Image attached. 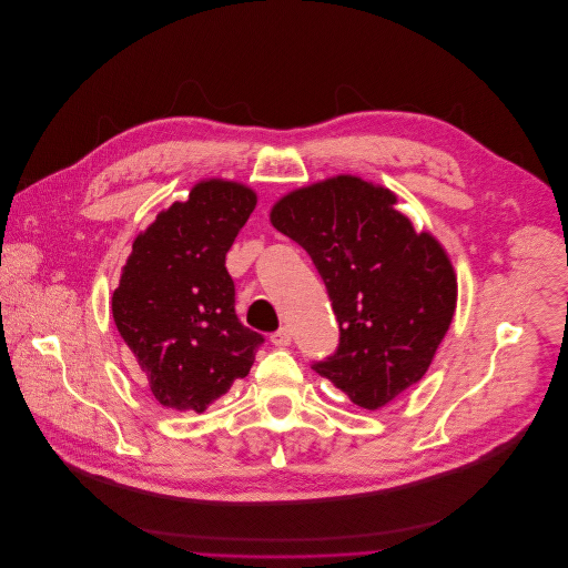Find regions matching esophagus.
Masks as SVG:
<instances>
[{
  "mask_svg": "<svg viewBox=\"0 0 568 568\" xmlns=\"http://www.w3.org/2000/svg\"><path fill=\"white\" fill-rule=\"evenodd\" d=\"M271 343H273L275 347H288V345H291V331H288L286 326L277 328V331L271 335Z\"/></svg>",
  "mask_w": 568,
  "mask_h": 568,
  "instance_id": "1",
  "label": "esophagus"
}]
</instances>
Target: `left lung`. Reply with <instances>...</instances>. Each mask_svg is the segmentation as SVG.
<instances>
[{
    "label": "left lung",
    "mask_w": 568,
    "mask_h": 568,
    "mask_svg": "<svg viewBox=\"0 0 568 568\" xmlns=\"http://www.w3.org/2000/svg\"><path fill=\"white\" fill-rule=\"evenodd\" d=\"M398 196L354 174L284 194L271 223L313 260L339 324L315 374L381 409L432 365L457 308V275L432 233H416Z\"/></svg>",
    "instance_id": "obj_1"
}]
</instances>
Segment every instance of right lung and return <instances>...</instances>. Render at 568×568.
I'll return each instance as SVG.
<instances>
[{
  "label": "right lung",
  "instance_id": "1",
  "mask_svg": "<svg viewBox=\"0 0 568 568\" xmlns=\"http://www.w3.org/2000/svg\"><path fill=\"white\" fill-rule=\"evenodd\" d=\"M255 205L248 185L205 179L132 244L111 315L152 396L168 409L205 412L248 376L264 343L240 322L225 271V253Z\"/></svg>",
  "mask_w": 568,
  "mask_h": 568
}]
</instances>
